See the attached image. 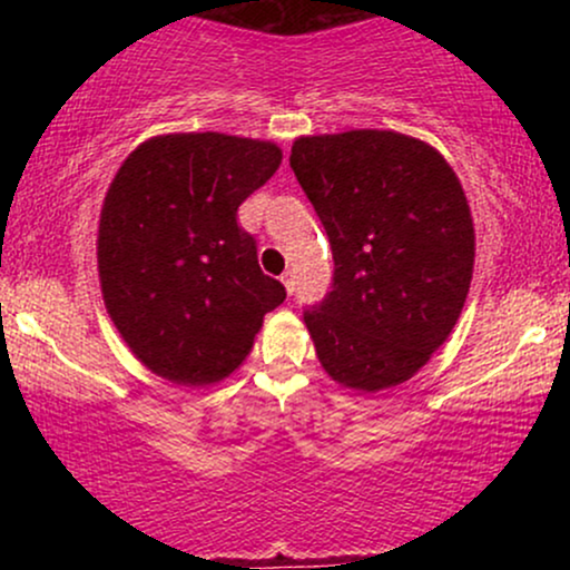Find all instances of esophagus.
Here are the masks:
<instances>
[{"instance_id": "34e87169", "label": "esophagus", "mask_w": 570, "mask_h": 570, "mask_svg": "<svg viewBox=\"0 0 570 570\" xmlns=\"http://www.w3.org/2000/svg\"><path fill=\"white\" fill-rule=\"evenodd\" d=\"M281 284H284L286 292H294V286H297V281H294V271H286L284 276H281Z\"/></svg>"}]
</instances>
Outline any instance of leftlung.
<instances>
[{"label":"left lung","instance_id":"8db88e82","mask_svg":"<svg viewBox=\"0 0 570 570\" xmlns=\"http://www.w3.org/2000/svg\"><path fill=\"white\" fill-rule=\"evenodd\" d=\"M289 166L330 235L332 292L305 326L343 389L377 394L429 362L466 303L474 222L450 163L396 130L299 136Z\"/></svg>","mask_w":570,"mask_h":570}]
</instances>
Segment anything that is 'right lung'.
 Returning a JSON list of instances; mask_svg holds the SVG:
<instances>
[{
  "mask_svg": "<svg viewBox=\"0 0 570 570\" xmlns=\"http://www.w3.org/2000/svg\"><path fill=\"white\" fill-rule=\"evenodd\" d=\"M281 158L273 141L206 130L153 136L117 168L98 219V281L117 332L155 375L225 381L284 303L238 227V206Z\"/></svg>",
  "mask_w": 570,
  "mask_h": 570,
  "instance_id": "right-lung-1",
  "label": "right lung"
}]
</instances>
